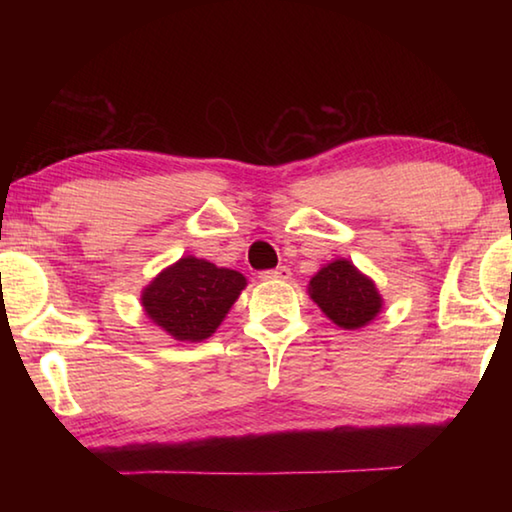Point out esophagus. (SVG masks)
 Wrapping results in <instances>:
<instances>
[{
  "instance_id": "obj_1",
  "label": "esophagus",
  "mask_w": 512,
  "mask_h": 512,
  "mask_svg": "<svg viewBox=\"0 0 512 512\" xmlns=\"http://www.w3.org/2000/svg\"><path fill=\"white\" fill-rule=\"evenodd\" d=\"M259 277H262V280H289L291 268L277 266V268H271V271H264Z\"/></svg>"
}]
</instances>
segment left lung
I'll list each match as a JSON object with an SVG mask.
<instances>
[{"label": "left lung", "mask_w": 512, "mask_h": 512, "mask_svg": "<svg viewBox=\"0 0 512 512\" xmlns=\"http://www.w3.org/2000/svg\"><path fill=\"white\" fill-rule=\"evenodd\" d=\"M309 298L343 329H361L375 320L381 300L375 282L348 259H334L309 280Z\"/></svg>", "instance_id": "8db88e82"}]
</instances>
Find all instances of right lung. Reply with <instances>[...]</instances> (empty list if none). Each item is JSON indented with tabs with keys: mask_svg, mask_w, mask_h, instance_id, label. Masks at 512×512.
Listing matches in <instances>:
<instances>
[{
	"mask_svg": "<svg viewBox=\"0 0 512 512\" xmlns=\"http://www.w3.org/2000/svg\"><path fill=\"white\" fill-rule=\"evenodd\" d=\"M246 289V277L207 259L180 257L142 291V307L176 341L201 343L216 332Z\"/></svg>",
	"mask_w": 512,
	"mask_h": 512,
	"instance_id": "right-lung-1",
	"label": "right lung"
}]
</instances>
